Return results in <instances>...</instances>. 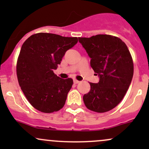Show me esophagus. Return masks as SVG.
Listing matches in <instances>:
<instances>
[{
	"label": "esophagus",
	"instance_id": "34e87169",
	"mask_svg": "<svg viewBox=\"0 0 149 149\" xmlns=\"http://www.w3.org/2000/svg\"><path fill=\"white\" fill-rule=\"evenodd\" d=\"M80 83L79 80H76V79L73 80V83H74V84H78V83Z\"/></svg>",
	"mask_w": 149,
	"mask_h": 149
}]
</instances>
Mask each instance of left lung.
<instances>
[{"mask_svg":"<svg viewBox=\"0 0 149 149\" xmlns=\"http://www.w3.org/2000/svg\"><path fill=\"white\" fill-rule=\"evenodd\" d=\"M90 57V66L99 76L97 83H90V90L83 96L88 109L104 113L122 101L132 82L134 66L127 45L110 35L78 38Z\"/></svg>","mask_w":149,"mask_h":149,"instance_id":"obj_1","label":"left lung"}]
</instances>
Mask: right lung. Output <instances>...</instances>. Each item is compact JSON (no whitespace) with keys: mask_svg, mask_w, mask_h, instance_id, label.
Returning a JSON list of instances; mask_svg holds the SVG:
<instances>
[{"mask_svg":"<svg viewBox=\"0 0 149 149\" xmlns=\"http://www.w3.org/2000/svg\"><path fill=\"white\" fill-rule=\"evenodd\" d=\"M77 42V37L38 33L23 43L17 75L22 92L36 109L49 113L64 106L73 80L59 78L54 70L60 64L66 51Z\"/></svg>","mask_w":149,"mask_h":149,"instance_id":"add662e5","label":"right lung"}]
</instances>
